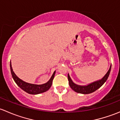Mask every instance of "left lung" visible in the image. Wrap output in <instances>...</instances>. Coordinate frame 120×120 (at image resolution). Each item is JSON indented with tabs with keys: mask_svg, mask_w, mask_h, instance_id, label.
I'll return each mask as SVG.
<instances>
[{
	"mask_svg": "<svg viewBox=\"0 0 120 120\" xmlns=\"http://www.w3.org/2000/svg\"><path fill=\"white\" fill-rule=\"evenodd\" d=\"M111 68H112V65L110 67L109 70L107 72V73L101 79L99 80L96 81L92 82L87 85H79L76 83H74L72 79H71L69 74H68V79L69 81V85L72 90H74L75 92L79 94H89L96 91L97 89L101 86L103 85L105 83V82L107 81L109 76L110 75V72L111 71Z\"/></svg>",
	"mask_w": 120,
	"mask_h": 120,
	"instance_id": "8db88e82",
	"label": "left lung"
}]
</instances>
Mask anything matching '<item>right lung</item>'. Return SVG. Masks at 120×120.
<instances>
[{"mask_svg":"<svg viewBox=\"0 0 120 120\" xmlns=\"http://www.w3.org/2000/svg\"><path fill=\"white\" fill-rule=\"evenodd\" d=\"M10 70L11 73L12 77L13 79L14 80L15 82L17 83L18 86L20 87L21 89H22L23 90L26 92V93L31 95H37V94H41V93L46 92L47 90H49L50 88L51 87L52 84L53 79L54 77L56 71L53 72L52 76L51 77L50 79L46 83H43L42 85H37V84H32V83H27L26 82L24 81L22 79L19 78L17 76L15 75L14 72L13 71V68L11 67V64L10 61Z\"/></svg>","mask_w":120,"mask_h":120,"instance_id":"right-lung-1","label":"right lung"}]
</instances>
